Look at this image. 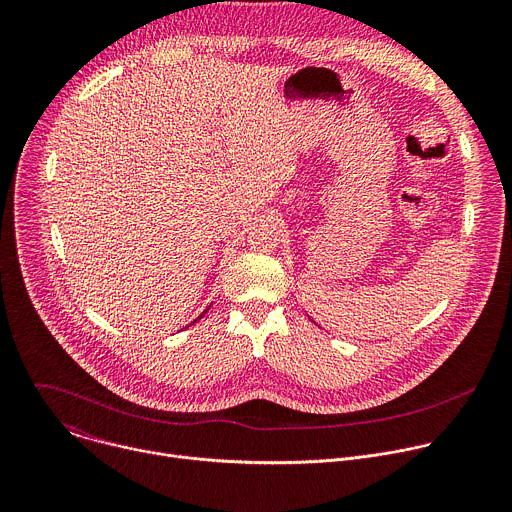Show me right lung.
Wrapping results in <instances>:
<instances>
[{"label":"right lung","instance_id":"add662e5","mask_svg":"<svg viewBox=\"0 0 512 512\" xmlns=\"http://www.w3.org/2000/svg\"><path fill=\"white\" fill-rule=\"evenodd\" d=\"M198 318H200V316H198ZM198 318H196V320H198ZM196 320H194V322H196ZM194 322H192V324H194Z\"/></svg>","mask_w":512,"mask_h":512}]
</instances>
